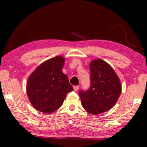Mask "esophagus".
<instances>
[{
	"label": "esophagus",
	"instance_id": "esophagus-1",
	"mask_svg": "<svg viewBox=\"0 0 147 147\" xmlns=\"http://www.w3.org/2000/svg\"><path fill=\"white\" fill-rule=\"evenodd\" d=\"M73 88H74V91H77L78 90V88H79V86H78V85L74 86Z\"/></svg>",
	"mask_w": 147,
	"mask_h": 147
}]
</instances>
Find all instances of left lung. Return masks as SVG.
<instances>
[{"label": "left lung", "mask_w": 147, "mask_h": 147, "mask_svg": "<svg viewBox=\"0 0 147 147\" xmlns=\"http://www.w3.org/2000/svg\"><path fill=\"white\" fill-rule=\"evenodd\" d=\"M90 87L80 90L83 108L88 113L97 115L115 105L121 94L120 80L111 66L101 59L90 62Z\"/></svg>", "instance_id": "left-lung-1"}]
</instances>
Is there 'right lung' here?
<instances>
[{
	"instance_id": "obj_1",
	"label": "right lung",
	"mask_w": 147,
	"mask_h": 147,
	"mask_svg": "<svg viewBox=\"0 0 147 147\" xmlns=\"http://www.w3.org/2000/svg\"><path fill=\"white\" fill-rule=\"evenodd\" d=\"M64 59L57 56L43 62L28 79L27 93L36 110L51 113L61 106L66 95L73 90L68 77L63 73Z\"/></svg>"
}]
</instances>
